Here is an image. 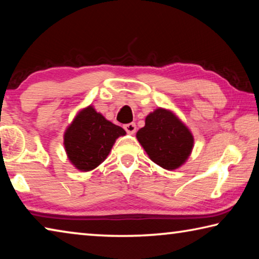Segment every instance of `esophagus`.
<instances>
[{
	"label": "esophagus",
	"instance_id": "1",
	"mask_svg": "<svg viewBox=\"0 0 259 259\" xmlns=\"http://www.w3.org/2000/svg\"><path fill=\"white\" fill-rule=\"evenodd\" d=\"M124 130L126 133L130 134V135H134L136 133V130H137V126H136L135 123H128V124H124L123 125Z\"/></svg>",
	"mask_w": 259,
	"mask_h": 259
}]
</instances>
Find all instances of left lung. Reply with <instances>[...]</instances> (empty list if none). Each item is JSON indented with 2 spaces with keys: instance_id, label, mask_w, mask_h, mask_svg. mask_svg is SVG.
I'll list each match as a JSON object with an SVG mask.
<instances>
[{
  "instance_id": "left-lung-1",
  "label": "left lung",
  "mask_w": 259,
  "mask_h": 259,
  "mask_svg": "<svg viewBox=\"0 0 259 259\" xmlns=\"http://www.w3.org/2000/svg\"><path fill=\"white\" fill-rule=\"evenodd\" d=\"M137 139L150 159L166 170L179 168L190 156L194 143L182 121L163 108L147 115L145 126L138 130Z\"/></svg>"
}]
</instances>
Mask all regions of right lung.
Here are the masks:
<instances>
[{
  "mask_svg": "<svg viewBox=\"0 0 259 259\" xmlns=\"http://www.w3.org/2000/svg\"><path fill=\"white\" fill-rule=\"evenodd\" d=\"M125 131L107 121L93 106L77 114L64 136L68 159L81 171H90L106 159L113 144Z\"/></svg>",
  "mask_w": 259,
  "mask_h": 259,
  "instance_id": "obj_1",
  "label": "right lung"
}]
</instances>
